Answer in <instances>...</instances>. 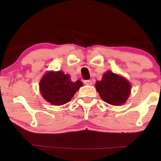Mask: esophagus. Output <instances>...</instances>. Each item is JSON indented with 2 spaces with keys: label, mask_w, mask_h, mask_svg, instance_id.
Listing matches in <instances>:
<instances>
[{
  "label": "esophagus",
  "mask_w": 161,
  "mask_h": 161,
  "mask_svg": "<svg viewBox=\"0 0 161 161\" xmlns=\"http://www.w3.org/2000/svg\"><path fill=\"white\" fill-rule=\"evenodd\" d=\"M85 84L86 85H89V86H92V81L91 80H86L84 81Z\"/></svg>",
  "instance_id": "34e87169"
}]
</instances>
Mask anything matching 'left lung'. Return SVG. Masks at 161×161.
Wrapping results in <instances>:
<instances>
[{
  "instance_id": "obj_1",
  "label": "left lung",
  "mask_w": 161,
  "mask_h": 161,
  "mask_svg": "<svg viewBox=\"0 0 161 161\" xmlns=\"http://www.w3.org/2000/svg\"><path fill=\"white\" fill-rule=\"evenodd\" d=\"M95 87L101 99L112 105L124 104L131 90L130 83L126 78L111 71L105 72L100 81H97Z\"/></svg>"
}]
</instances>
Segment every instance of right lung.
<instances>
[{
	"label": "right lung",
	"mask_w": 161,
	"mask_h": 161,
	"mask_svg": "<svg viewBox=\"0 0 161 161\" xmlns=\"http://www.w3.org/2000/svg\"><path fill=\"white\" fill-rule=\"evenodd\" d=\"M83 86L78 80L72 82L68 74L62 71L46 72L39 82L42 96L50 104L61 105L71 100L74 94Z\"/></svg>",
	"instance_id": "1"
}]
</instances>
